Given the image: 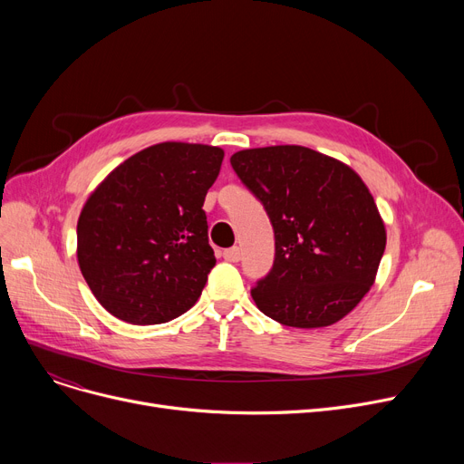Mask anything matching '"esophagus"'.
<instances>
[{
    "mask_svg": "<svg viewBox=\"0 0 464 464\" xmlns=\"http://www.w3.org/2000/svg\"><path fill=\"white\" fill-rule=\"evenodd\" d=\"M224 259H226V261H229V263H237V261H240V248H238V246L227 248V250L224 252Z\"/></svg>",
    "mask_w": 464,
    "mask_h": 464,
    "instance_id": "obj_1",
    "label": "esophagus"
}]
</instances>
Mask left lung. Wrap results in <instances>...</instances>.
<instances>
[{"instance_id":"1","label":"left lung","mask_w":464,"mask_h":464,"mask_svg":"<svg viewBox=\"0 0 464 464\" xmlns=\"http://www.w3.org/2000/svg\"><path fill=\"white\" fill-rule=\"evenodd\" d=\"M231 167L275 229L273 269L252 287L257 308L299 329L343 320L374 284L385 250L369 188L343 161L295 144L240 150Z\"/></svg>"}]
</instances>
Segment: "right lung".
<instances>
[{"mask_svg":"<svg viewBox=\"0 0 464 464\" xmlns=\"http://www.w3.org/2000/svg\"><path fill=\"white\" fill-rule=\"evenodd\" d=\"M224 150L160 142L120 163L77 224L81 273L118 320L158 325L198 303L216 265L203 203Z\"/></svg>","mask_w":464,"mask_h":464,"instance_id":"right-lung-1","label":"right lung"}]
</instances>
